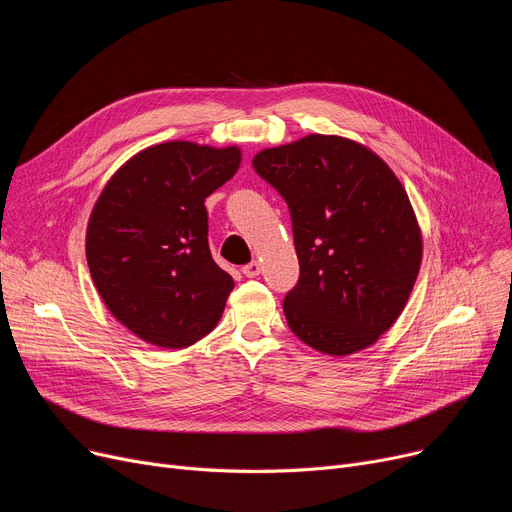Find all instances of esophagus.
<instances>
[{
  "label": "esophagus",
  "instance_id": "1",
  "mask_svg": "<svg viewBox=\"0 0 512 512\" xmlns=\"http://www.w3.org/2000/svg\"><path fill=\"white\" fill-rule=\"evenodd\" d=\"M259 272H261V265H259L257 261H251V263H247V265H242V274H245L247 278L259 276Z\"/></svg>",
  "mask_w": 512,
  "mask_h": 512
}]
</instances>
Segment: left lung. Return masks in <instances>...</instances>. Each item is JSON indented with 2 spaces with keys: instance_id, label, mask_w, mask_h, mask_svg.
Returning a JSON list of instances; mask_svg holds the SVG:
<instances>
[{
  "instance_id": "1",
  "label": "left lung",
  "mask_w": 512,
  "mask_h": 512,
  "mask_svg": "<svg viewBox=\"0 0 512 512\" xmlns=\"http://www.w3.org/2000/svg\"><path fill=\"white\" fill-rule=\"evenodd\" d=\"M253 168L292 220L301 272L282 303L288 328L326 355L373 344L405 309L421 265L405 188L367 147L328 134L265 149Z\"/></svg>"
}]
</instances>
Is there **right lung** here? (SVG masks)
<instances>
[{
  "instance_id": "add662e5",
  "label": "right lung",
  "mask_w": 512,
  "mask_h": 512,
  "mask_svg": "<svg viewBox=\"0 0 512 512\" xmlns=\"http://www.w3.org/2000/svg\"><path fill=\"white\" fill-rule=\"evenodd\" d=\"M240 166L236 147H149L112 176L89 220L87 263L103 303L155 346L184 348L218 324L234 280L213 261L205 199Z\"/></svg>"
}]
</instances>
